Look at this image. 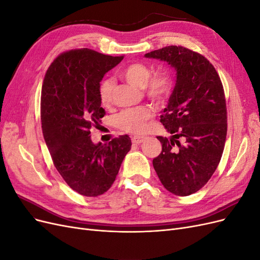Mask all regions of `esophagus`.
<instances>
[{
  "label": "esophagus",
  "instance_id": "esophagus-1",
  "mask_svg": "<svg viewBox=\"0 0 260 260\" xmlns=\"http://www.w3.org/2000/svg\"><path fill=\"white\" fill-rule=\"evenodd\" d=\"M144 137H140V136H135V137H132L131 138V140H132V143H135V144H140V143H142L143 141H144Z\"/></svg>",
  "mask_w": 260,
  "mask_h": 260
}]
</instances>
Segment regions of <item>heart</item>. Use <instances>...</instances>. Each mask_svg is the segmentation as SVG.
I'll list each match as a JSON object with an SVG mask.
<instances>
[{"instance_id": "heart-1", "label": "heart", "mask_w": 260, "mask_h": 260, "mask_svg": "<svg viewBox=\"0 0 260 260\" xmlns=\"http://www.w3.org/2000/svg\"><path fill=\"white\" fill-rule=\"evenodd\" d=\"M120 76L129 83L142 88L147 99L156 105L166 103L175 88V80L170 72L160 69L152 75L151 68L142 61L131 62L125 66L120 72ZM112 91L113 81L111 79H105L100 83L99 96L103 106L111 103ZM152 117V109L146 106L125 109L116 117L115 125L124 132L140 133Z\"/></svg>"}]
</instances>
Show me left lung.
Here are the masks:
<instances>
[{"label": "left lung", "mask_w": 260, "mask_h": 260, "mask_svg": "<svg viewBox=\"0 0 260 260\" xmlns=\"http://www.w3.org/2000/svg\"><path fill=\"white\" fill-rule=\"evenodd\" d=\"M145 56L167 61L177 70L176 86L160 115V122L174 136L157 137L162 148L153 166L170 193L191 195L208 182L223 153L228 130L223 85L211 62L184 46L169 45Z\"/></svg>", "instance_id": "left-lung-1"}]
</instances>
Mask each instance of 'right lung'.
Here are the masks:
<instances>
[{"label": "right lung", "mask_w": 260, "mask_h": 260, "mask_svg": "<svg viewBox=\"0 0 260 260\" xmlns=\"http://www.w3.org/2000/svg\"><path fill=\"white\" fill-rule=\"evenodd\" d=\"M122 58L90 49L70 50L52 61L42 84V131L54 166L74 191L89 198L112 186L131 148L127 135L107 144H93L90 137L105 115L100 82Z\"/></svg>", "instance_id": "right-lung-1"}]
</instances>
